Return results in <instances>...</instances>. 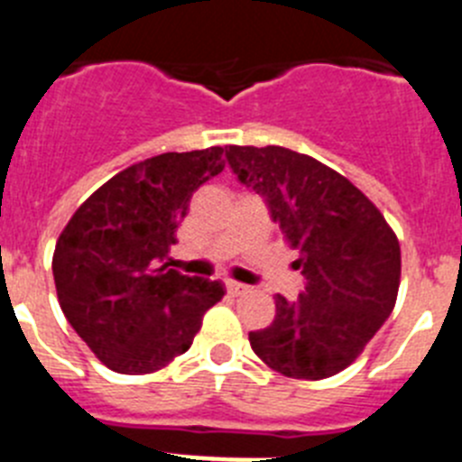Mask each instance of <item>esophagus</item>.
<instances>
[{"label":"esophagus","mask_w":462,"mask_h":462,"mask_svg":"<svg viewBox=\"0 0 462 462\" xmlns=\"http://www.w3.org/2000/svg\"><path fill=\"white\" fill-rule=\"evenodd\" d=\"M224 284H226V291L234 293V296H240V293H247V287H245V284H240V282L226 280V282H224Z\"/></svg>","instance_id":"esophagus-1"}]
</instances>
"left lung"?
I'll use <instances>...</instances> for the list:
<instances>
[{
    "instance_id": "1",
    "label": "left lung",
    "mask_w": 462,
    "mask_h": 462,
    "mask_svg": "<svg viewBox=\"0 0 462 462\" xmlns=\"http://www.w3.org/2000/svg\"><path fill=\"white\" fill-rule=\"evenodd\" d=\"M238 182L259 194L298 250V298L275 296V319L252 330L268 368L291 379L345 370L389 319L400 284V245L382 212L352 182L280 145H228Z\"/></svg>"
}]
</instances>
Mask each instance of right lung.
<instances>
[{
	"mask_svg": "<svg viewBox=\"0 0 462 462\" xmlns=\"http://www.w3.org/2000/svg\"><path fill=\"white\" fill-rule=\"evenodd\" d=\"M224 148L164 152L110 178L73 212L52 275L73 330L122 374L154 373L185 354L224 284L171 268L194 191L224 171Z\"/></svg>",
	"mask_w": 462,
	"mask_h": 462,
	"instance_id": "add662e5",
	"label": "right lung"
}]
</instances>
